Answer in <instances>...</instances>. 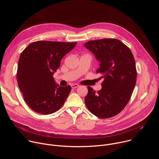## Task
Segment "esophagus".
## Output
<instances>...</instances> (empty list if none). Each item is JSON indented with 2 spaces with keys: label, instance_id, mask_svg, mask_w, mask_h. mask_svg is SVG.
Returning <instances> with one entry per match:
<instances>
[{
  "label": "esophagus",
  "instance_id": "1",
  "mask_svg": "<svg viewBox=\"0 0 159 159\" xmlns=\"http://www.w3.org/2000/svg\"><path fill=\"white\" fill-rule=\"evenodd\" d=\"M71 87H72V89H75V88L79 87V85L78 84H73L71 85Z\"/></svg>",
  "mask_w": 159,
  "mask_h": 159
}]
</instances>
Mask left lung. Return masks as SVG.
<instances>
[{
	"label": "left lung",
	"mask_w": 159,
	"mask_h": 159,
	"mask_svg": "<svg viewBox=\"0 0 159 159\" xmlns=\"http://www.w3.org/2000/svg\"><path fill=\"white\" fill-rule=\"evenodd\" d=\"M100 61L96 73L104 80L98 92L87 86V109L96 116L109 118L117 115L128 103L137 80V69L130 49L114 38L90 40L84 44Z\"/></svg>",
	"instance_id": "8db88e82"
}]
</instances>
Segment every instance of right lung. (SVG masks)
<instances>
[{"label":"right lung","mask_w":159,"mask_h":159,"mask_svg":"<svg viewBox=\"0 0 159 159\" xmlns=\"http://www.w3.org/2000/svg\"><path fill=\"white\" fill-rule=\"evenodd\" d=\"M77 42L38 41L21 53L17 65V80L24 100L34 111L50 115L58 111L71 91L70 85L61 87L53 75L62 58Z\"/></svg>","instance_id":"add662e5"}]
</instances>
